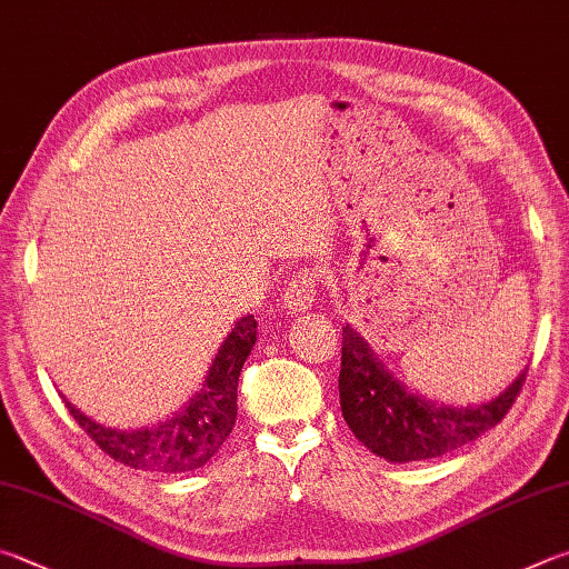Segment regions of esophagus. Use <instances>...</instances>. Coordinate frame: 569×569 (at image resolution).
I'll return each instance as SVG.
<instances>
[{"label":"esophagus","mask_w":569,"mask_h":569,"mask_svg":"<svg viewBox=\"0 0 569 569\" xmlns=\"http://www.w3.org/2000/svg\"><path fill=\"white\" fill-rule=\"evenodd\" d=\"M318 281L320 278L316 268H306V271H298L293 278H288L283 291V306L288 311L301 313L306 308H311L318 296Z\"/></svg>","instance_id":"34e87169"}]
</instances>
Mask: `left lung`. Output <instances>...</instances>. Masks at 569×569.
Listing matches in <instances>:
<instances>
[{"label": "left lung", "mask_w": 569, "mask_h": 569, "mask_svg": "<svg viewBox=\"0 0 569 569\" xmlns=\"http://www.w3.org/2000/svg\"><path fill=\"white\" fill-rule=\"evenodd\" d=\"M528 368L498 398L478 408H446L410 396L378 363L353 328H343L340 350V410L363 446L390 462L446 456L498 426L518 400Z\"/></svg>", "instance_id": "1"}]
</instances>
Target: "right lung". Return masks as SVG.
<instances>
[{
	"label": "right lung",
	"mask_w": 569,
	"mask_h": 569,
	"mask_svg": "<svg viewBox=\"0 0 569 569\" xmlns=\"http://www.w3.org/2000/svg\"><path fill=\"white\" fill-rule=\"evenodd\" d=\"M256 343V318H241L223 340L203 390L177 418L157 428L119 432L99 426L67 402L79 428L107 452L111 460L149 472H189L209 462L236 426V388L241 368Z\"/></svg>",
	"instance_id": "right-lung-1"
}]
</instances>
